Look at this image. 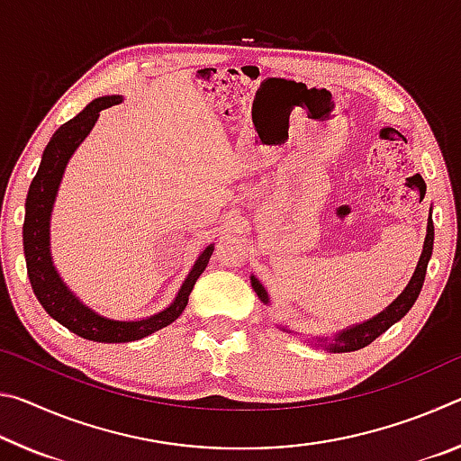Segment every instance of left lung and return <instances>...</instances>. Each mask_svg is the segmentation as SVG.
Masks as SVG:
<instances>
[{"instance_id":"1","label":"left lung","mask_w":461,"mask_h":461,"mask_svg":"<svg viewBox=\"0 0 461 461\" xmlns=\"http://www.w3.org/2000/svg\"><path fill=\"white\" fill-rule=\"evenodd\" d=\"M433 236H435L433 220H431V215H429L423 252H420L415 275L411 276L407 288H404V291L396 296V299L390 303L384 311H380L378 315H374L372 319H368V321L352 325V327H348V330L335 333L333 339L319 338L317 346L330 349V352H335V354L356 352V349L370 346V343L376 339L378 335L384 333L388 327H393L396 321H401V319L409 313L411 307L415 305L420 288H423L425 275H427V264H429V258H431V252H433ZM249 283H252V288L256 291V294H258V299L264 303V305H268L270 303L268 293H267V288L260 285V280L256 276H249ZM286 331H291V330H286Z\"/></svg>"}]
</instances>
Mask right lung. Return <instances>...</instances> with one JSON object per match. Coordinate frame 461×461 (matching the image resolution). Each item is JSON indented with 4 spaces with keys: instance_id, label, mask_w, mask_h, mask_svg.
I'll return each mask as SVG.
<instances>
[{
    "instance_id": "right-lung-1",
    "label": "right lung",
    "mask_w": 461,
    "mask_h": 461,
    "mask_svg": "<svg viewBox=\"0 0 461 461\" xmlns=\"http://www.w3.org/2000/svg\"><path fill=\"white\" fill-rule=\"evenodd\" d=\"M118 104H122L120 95L93 99L79 115H75L73 120L62 123L54 131L49 146L44 148L38 173L32 178V185H30L24 217V256L30 285L34 288L36 299L41 301L46 313L57 319L60 325H65L68 331L77 333L79 338L101 343H126L142 339L181 317L186 303H189L194 283L203 275V270L207 268V262L213 254V244H209L199 254L197 262L193 264L189 276L178 288L175 301L160 313L140 319V321H118V319L95 313L87 305H83V301L65 285V280L54 268L50 256V215L62 175H65V168L77 148L95 126L101 109Z\"/></svg>"
}]
</instances>
